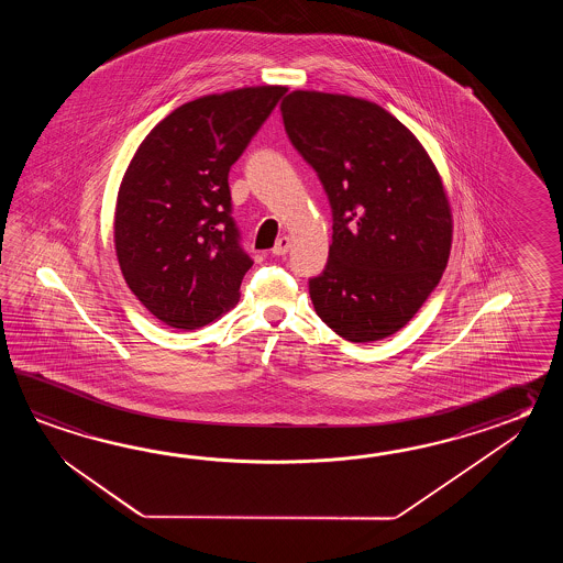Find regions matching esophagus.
I'll use <instances>...</instances> for the list:
<instances>
[{"label":"esophagus","instance_id":"esophagus-1","mask_svg":"<svg viewBox=\"0 0 563 563\" xmlns=\"http://www.w3.org/2000/svg\"><path fill=\"white\" fill-rule=\"evenodd\" d=\"M289 247H291V241H289V238H279L272 252H274V255H286V253L289 252Z\"/></svg>","mask_w":563,"mask_h":563}]
</instances>
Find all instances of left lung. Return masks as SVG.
<instances>
[{
  "label": "left lung",
  "mask_w": 563,
  "mask_h": 563,
  "mask_svg": "<svg viewBox=\"0 0 563 563\" xmlns=\"http://www.w3.org/2000/svg\"><path fill=\"white\" fill-rule=\"evenodd\" d=\"M279 108L334 217L330 260L310 279L316 313L350 342L388 338L412 320L449 262L443 179L419 139L371 100L294 90Z\"/></svg>",
  "instance_id": "1"
}]
</instances>
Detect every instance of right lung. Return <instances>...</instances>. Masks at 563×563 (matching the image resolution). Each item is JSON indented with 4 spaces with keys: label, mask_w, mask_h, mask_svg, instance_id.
I'll list each match as a JSON object with an SVG mask.
<instances>
[{
    "label": "right lung",
    "mask_w": 563,
    "mask_h": 563,
    "mask_svg": "<svg viewBox=\"0 0 563 563\" xmlns=\"http://www.w3.org/2000/svg\"><path fill=\"white\" fill-rule=\"evenodd\" d=\"M286 86H247L175 108L146 134L120 183L114 247L122 276L156 320L216 322L240 299L252 257L231 217L229 168Z\"/></svg>",
    "instance_id": "obj_1"
}]
</instances>
